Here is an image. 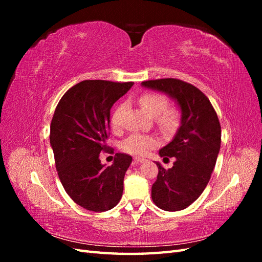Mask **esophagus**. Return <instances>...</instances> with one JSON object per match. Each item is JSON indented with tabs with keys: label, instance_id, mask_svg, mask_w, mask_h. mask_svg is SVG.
Instances as JSON below:
<instances>
[{
	"label": "esophagus",
	"instance_id": "34e87169",
	"mask_svg": "<svg viewBox=\"0 0 262 262\" xmlns=\"http://www.w3.org/2000/svg\"><path fill=\"white\" fill-rule=\"evenodd\" d=\"M146 160H144V158H141V157H137V158H134V162H137V163H143V162H145Z\"/></svg>",
	"mask_w": 262,
	"mask_h": 262
}]
</instances>
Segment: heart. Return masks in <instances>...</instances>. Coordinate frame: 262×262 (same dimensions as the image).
<instances>
[{
  "instance_id": "1",
  "label": "heart",
  "mask_w": 262,
  "mask_h": 262,
  "mask_svg": "<svg viewBox=\"0 0 262 262\" xmlns=\"http://www.w3.org/2000/svg\"><path fill=\"white\" fill-rule=\"evenodd\" d=\"M140 105L144 112L150 117H158V123L163 128L170 129L175 126L178 121V113L175 108H167L168 101L163 95L157 93H144L140 96ZM123 105L118 106L112 116V124L114 128H118L120 123V117ZM158 142L156 138L146 134L136 133L124 140L121 144V149L125 153L137 156H143L148 153V150L156 147Z\"/></svg>"
}]
</instances>
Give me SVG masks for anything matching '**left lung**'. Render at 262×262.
Instances as JSON below:
<instances>
[{
    "mask_svg": "<svg viewBox=\"0 0 262 262\" xmlns=\"http://www.w3.org/2000/svg\"><path fill=\"white\" fill-rule=\"evenodd\" d=\"M142 86L168 95L180 107V126L160 149L164 158L175 157L166 170L160 163L152 186V200L165 211L188 208L201 195L211 178L221 147V124L209 98L195 86L177 78L142 82Z\"/></svg>",
    "mask_w": 262,
    "mask_h": 262,
    "instance_id": "left-lung-1",
    "label": "left lung"
}]
</instances>
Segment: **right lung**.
<instances>
[{"label":"right lung","mask_w":262,"mask_h":262,"mask_svg":"<svg viewBox=\"0 0 262 262\" xmlns=\"http://www.w3.org/2000/svg\"><path fill=\"white\" fill-rule=\"evenodd\" d=\"M133 85L87 80L63 95L50 124L55 167L67 193L94 212L115 208L123 192V178L132 157L117 153L112 166L100 163L110 130V109Z\"/></svg>","instance_id":"1"}]
</instances>
